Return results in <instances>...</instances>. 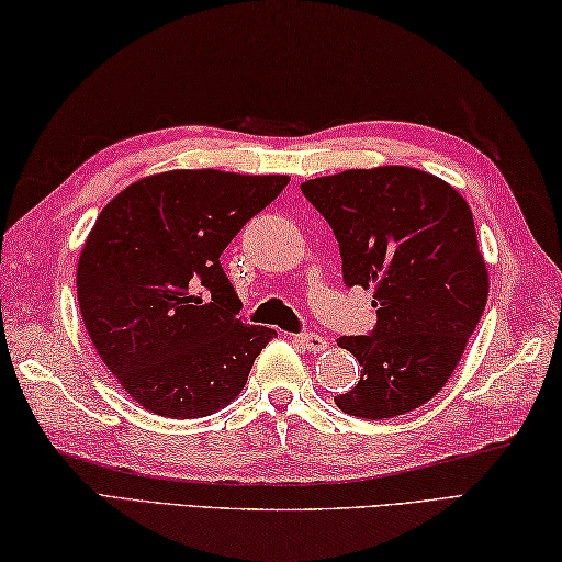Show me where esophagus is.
<instances>
[{"label": "esophagus", "mask_w": 562, "mask_h": 562, "mask_svg": "<svg viewBox=\"0 0 562 562\" xmlns=\"http://www.w3.org/2000/svg\"><path fill=\"white\" fill-rule=\"evenodd\" d=\"M296 342L302 345L304 350H308V352H324L326 348H328V340L326 338H321V336H314V333H300V336L294 338Z\"/></svg>", "instance_id": "esophagus-1"}]
</instances>
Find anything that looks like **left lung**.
<instances>
[{
  "instance_id": "1",
  "label": "left lung",
  "mask_w": 562,
  "mask_h": 562,
  "mask_svg": "<svg viewBox=\"0 0 562 562\" xmlns=\"http://www.w3.org/2000/svg\"><path fill=\"white\" fill-rule=\"evenodd\" d=\"M336 234L348 288H372V336L338 348L362 376L336 405L384 420L420 408L445 389L487 302V266L469 202L413 166L348 169L302 183Z\"/></svg>"
}]
</instances>
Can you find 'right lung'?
Masks as SVG:
<instances>
[{"instance_id": "right-lung-1", "label": "right lung", "mask_w": 562, "mask_h": 562, "mask_svg": "<svg viewBox=\"0 0 562 562\" xmlns=\"http://www.w3.org/2000/svg\"><path fill=\"white\" fill-rule=\"evenodd\" d=\"M290 176L173 169L121 190L77 262L83 326L142 408L176 420L229 405L278 330L236 318L220 256Z\"/></svg>"}]
</instances>
